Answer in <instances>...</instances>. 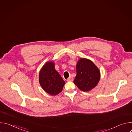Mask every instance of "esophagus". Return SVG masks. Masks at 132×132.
Masks as SVG:
<instances>
[{"instance_id": "34e87169", "label": "esophagus", "mask_w": 132, "mask_h": 132, "mask_svg": "<svg viewBox=\"0 0 132 132\" xmlns=\"http://www.w3.org/2000/svg\"><path fill=\"white\" fill-rule=\"evenodd\" d=\"M73 78L71 77V76H70L69 78H67V80L68 81H73Z\"/></svg>"}]
</instances>
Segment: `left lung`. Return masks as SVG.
Segmentation results:
<instances>
[{
  "instance_id": "8db88e82",
  "label": "left lung",
  "mask_w": 132,
  "mask_h": 132,
  "mask_svg": "<svg viewBox=\"0 0 132 132\" xmlns=\"http://www.w3.org/2000/svg\"><path fill=\"white\" fill-rule=\"evenodd\" d=\"M77 75L74 84L82 91H88L95 88L100 78V72L91 61L82 58L76 65Z\"/></svg>"
}]
</instances>
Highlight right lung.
<instances>
[{
	"label": "right lung",
	"mask_w": 132,
	"mask_h": 132,
	"mask_svg": "<svg viewBox=\"0 0 132 132\" xmlns=\"http://www.w3.org/2000/svg\"><path fill=\"white\" fill-rule=\"evenodd\" d=\"M39 82L42 88L52 96L60 93L65 85L64 80L55 69L52 62L46 63L41 69L39 73Z\"/></svg>",
	"instance_id": "right-lung-1"
}]
</instances>
